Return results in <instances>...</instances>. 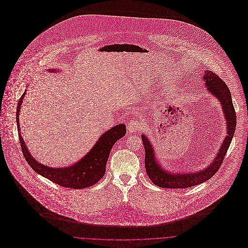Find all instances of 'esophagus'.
<instances>
[{"label": "esophagus", "instance_id": "34e87169", "mask_svg": "<svg viewBox=\"0 0 248 248\" xmlns=\"http://www.w3.org/2000/svg\"><path fill=\"white\" fill-rule=\"evenodd\" d=\"M127 127H128L129 132L136 134V133H139V132L141 131L143 124L138 120H131V121H129Z\"/></svg>", "mask_w": 248, "mask_h": 248}]
</instances>
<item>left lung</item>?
<instances>
[{"instance_id": "left-lung-1", "label": "left lung", "mask_w": 248, "mask_h": 248, "mask_svg": "<svg viewBox=\"0 0 248 248\" xmlns=\"http://www.w3.org/2000/svg\"><path fill=\"white\" fill-rule=\"evenodd\" d=\"M203 80L205 82V87L208 89L209 93L220 102L222 110L227 123V136L224 138L219 151L213 160L211 165L206 169L200 172L190 173V174H173L165 171L156 162L155 156V151L152 144L145 135H142L141 139L143 146L145 149V168L149 178L154 184L161 188H172V189H183L191 186L201 184L211 177L219 169L227 150L234 137L236 130V111L233 106L232 97L230 91L225 84V82L220 79L214 71H205L203 75Z\"/></svg>"}]
</instances>
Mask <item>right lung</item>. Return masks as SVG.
Masks as SVG:
<instances>
[{
	"label": "right lung",
	"instance_id": "obj_1",
	"mask_svg": "<svg viewBox=\"0 0 248 248\" xmlns=\"http://www.w3.org/2000/svg\"><path fill=\"white\" fill-rule=\"evenodd\" d=\"M55 71L56 69L49 70L51 72ZM25 94L26 93H23L18 102L16 121L22 152L31 167L39 175L46 177L50 181L66 188L83 189L93 186L98 182L105 175L107 161L110 150L115 142L125 136L126 126L124 124H119L105 132L99 138L93 149L82 159L74 163L72 166H68L65 168L47 167L37 162L32 157L21 136L19 113Z\"/></svg>",
	"mask_w": 248,
	"mask_h": 248
}]
</instances>
